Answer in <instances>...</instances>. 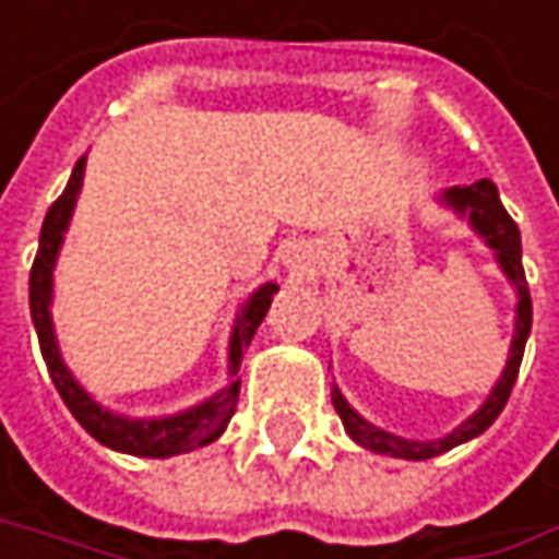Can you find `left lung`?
Instances as JSON below:
<instances>
[{"mask_svg":"<svg viewBox=\"0 0 559 559\" xmlns=\"http://www.w3.org/2000/svg\"><path fill=\"white\" fill-rule=\"evenodd\" d=\"M447 203L456 206L460 213H469V223L479 229V236H486V242L496 249L499 262H502L504 275L514 281L518 287V323H514V340H511V356H508V366H504L502 379L496 391L489 394V401L463 424L456 427L450 437L443 440H433V443H414V440H404V437H394L385 433L379 427H372L369 420H362L349 404L346 397L340 394V389H333V407L343 420V427L349 430V437L356 443H362L366 450H376V453H385L394 460H430V456H440L473 437H479L483 430L492 427V420L502 414V407L508 404V394L514 389V379H518V369H521V356H524V343H527V333H531V290H527V278H524V265H521V233L514 226V219L508 216V210L499 200V190L489 177L476 180V183H460L447 193Z\"/></svg>","mask_w":559,"mask_h":559,"instance_id":"left-lung-1","label":"left lung"}]
</instances>
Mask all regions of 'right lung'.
Instances as JSON below:
<instances>
[{
	"mask_svg": "<svg viewBox=\"0 0 559 559\" xmlns=\"http://www.w3.org/2000/svg\"><path fill=\"white\" fill-rule=\"evenodd\" d=\"M83 162L86 158H80L73 165V174H70L63 193L51 203V210L45 216L38 255H35L32 278H28V304H32V320H35V330H38L41 356L48 362V372H51L57 394L63 397L70 414L80 420V427L90 437H96L99 443H106L112 450H122V453H132V456H148V460H165V456H177V453H190L197 447L213 443L226 430V424H229V417H233V411L239 404V382H233L229 389L213 394L200 407H190V411H183L177 417H165V420H126V417H116V414L103 411L86 391L73 382V376L60 362L55 330H51V310H48V304H51V272H55V259L57 249H60V239H63V229L70 223V213H73V203H76V193H80ZM275 290H278V284H265L242 307V313L236 320L233 343H229V369H233V376L239 372L242 353L249 349L259 323L265 320Z\"/></svg>",
	"mask_w": 559,
	"mask_h": 559,
	"instance_id": "1",
	"label": "right lung"
}]
</instances>
